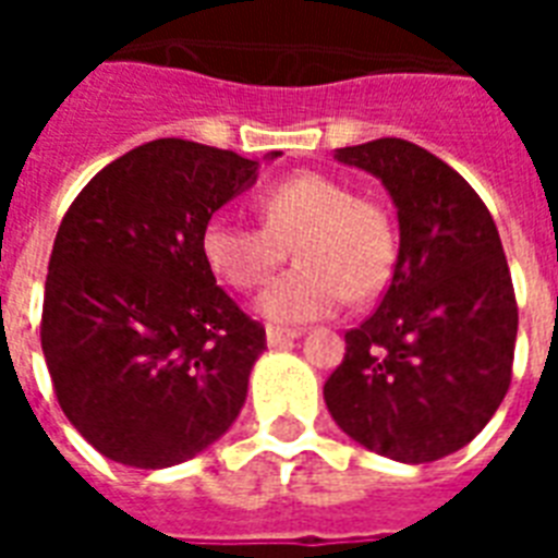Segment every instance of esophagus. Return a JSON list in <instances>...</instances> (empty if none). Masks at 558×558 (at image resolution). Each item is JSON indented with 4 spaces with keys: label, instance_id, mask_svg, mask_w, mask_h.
<instances>
[{
    "label": "esophagus",
    "instance_id": "esophagus-1",
    "mask_svg": "<svg viewBox=\"0 0 558 558\" xmlns=\"http://www.w3.org/2000/svg\"><path fill=\"white\" fill-rule=\"evenodd\" d=\"M298 336H301V330H280V327H269V330H266L269 348H283L289 341H295Z\"/></svg>",
    "mask_w": 558,
    "mask_h": 558
}]
</instances>
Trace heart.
Returning a JSON list of instances; mask_svg holds the SVG:
<instances>
[{
    "label": "heart",
    "mask_w": 558,
    "mask_h": 558,
    "mask_svg": "<svg viewBox=\"0 0 558 558\" xmlns=\"http://www.w3.org/2000/svg\"><path fill=\"white\" fill-rule=\"evenodd\" d=\"M257 208L263 228L210 219L202 228V254L226 283L252 289L292 248L298 266L254 301V313L266 322H318L336 313L344 295L365 301L388 283L397 257L390 217L339 179L301 170L263 191Z\"/></svg>",
    "instance_id": "heart-1"
}]
</instances>
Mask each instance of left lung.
<instances>
[{
  "mask_svg": "<svg viewBox=\"0 0 558 558\" xmlns=\"http://www.w3.org/2000/svg\"><path fill=\"white\" fill-rule=\"evenodd\" d=\"M376 177L399 222L379 310L344 336L324 402L350 440L399 463H432L481 434L510 388L519 310L489 210L446 161L402 138L341 147Z\"/></svg>",
  "mask_w": 558,
  "mask_h": 558,
  "instance_id": "obj_1",
  "label": "left lung"
}]
</instances>
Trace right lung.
Returning a JSON list of instances; mask_svg holds the SVG:
<instances>
[{"instance_id": "obj_1", "label": "right lung", "mask_w": 558, "mask_h": 558, "mask_svg": "<svg viewBox=\"0 0 558 558\" xmlns=\"http://www.w3.org/2000/svg\"><path fill=\"white\" fill-rule=\"evenodd\" d=\"M257 173L260 161L231 150L156 138L65 210L39 336L57 402L104 458L177 466L243 411L266 330L217 287L202 228Z\"/></svg>"}]
</instances>
